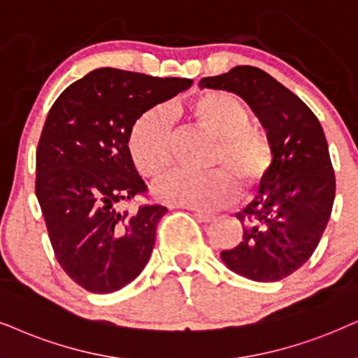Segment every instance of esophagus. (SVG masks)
<instances>
[{
	"label": "esophagus",
	"mask_w": 358,
	"mask_h": 358,
	"mask_svg": "<svg viewBox=\"0 0 358 358\" xmlns=\"http://www.w3.org/2000/svg\"><path fill=\"white\" fill-rule=\"evenodd\" d=\"M194 218L198 221H201V223H210V221L215 220V215H211V213H206V211H201V210H194L193 211Z\"/></svg>",
	"instance_id": "obj_1"
}]
</instances>
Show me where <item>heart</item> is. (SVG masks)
I'll use <instances>...</instances> for the list:
<instances>
[{
    "label": "heart",
    "mask_w": 358,
    "mask_h": 358,
    "mask_svg": "<svg viewBox=\"0 0 358 358\" xmlns=\"http://www.w3.org/2000/svg\"><path fill=\"white\" fill-rule=\"evenodd\" d=\"M193 125L216 138L208 173H175L158 188L162 200L201 210L228 205L252 194L269 182L274 169V143L262 127L252 125L250 108L231 94L206 90L183 108ZM127 150L138 173L158 182L173 165V134L165 110L153 107L130 127Z\"/></svg>",
    "instance_id": "heart-1"
}]
</instances>
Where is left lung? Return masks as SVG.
I'll return each instance as SVG.
<instances>
[{
	"mask_svg": "<svg viewBox=\"0 0 358 358\" xmlns=\"http://www.w3.org/2000/svg\"><path fill=\"white\" fill-rule=\"evenodd\" d=\"M200 87L228 90L248 102L274 143L269 182L236 218L243 238L221 251L234 273L274 282L301 268L322 238L336 198L327 138L314 112L268 72L236 66L203 78Z\"/></svg>",
	"mask_w": 358,
	"mask_h": 358,
	"instance_id": "left-lung-1",
	"label": "left lung"
}]
</instances>
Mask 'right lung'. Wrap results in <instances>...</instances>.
<instances>
[{"instance_id":"add662e5","label":"right lung","mask_w":358,"mask_h":358,"mask_svg":"<svg viewBox=\"0 0 358 358\" xmlns=\"http://www.w3.org/2000/svg\"><path fill=\"white\" fill-rule=\"evenodd\" d=\"M192 84L102 67L52 103L36 150V196L54 256L85 291H119L145 268L166 208L120 211L122 203L148 192L127 135L143 112Z\"/></svg>"}]
</instances>
